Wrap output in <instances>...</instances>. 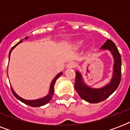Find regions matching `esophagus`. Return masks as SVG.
<instances>
[{"label":"esophagus","mask_w":130,"mask_h":130,"mask_svg":"<svg viewBox=\"0 0 130 130\" xmlns=\"http://www.w3.org/2000/svg\"><path fill=\"white\" fill-rule=\"evenodd\" d=\"M75 67V63L74 62H70L67 65V69H71Z\"/></svg>","instance_id":"obj_1"}]
</instances>
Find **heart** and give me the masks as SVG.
<instances>
[{
  "label": "heart",
  "mask_w": 130,
  "mask_h": 130,
  "mask_svg": "<svg viewBox=\"0 0 130 130\" xmlns=\"http://www.w3.org/2000/svg\"><path fill=\"white\" fill-rule=\"evenodd\" d=\"M82 44V40H79V41H78L77 42V44H78V45H80V44Z\"/></svg>",
  "instance_id": "b5f03b06"
}]
</instances>
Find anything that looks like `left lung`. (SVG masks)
I'll return each instance as SVG.
<instances>
[{
	"label": "left lung",
	"instance_id": "left-lung-1",
	"mask_svg": "<svg viewBox=\"0 0 130 130\" xmlns=\"http://www.w3.org/2000/svg\"><path fill=\"white\" fill-rule=\"evenodd\" d=\"M108 51L113 56V65L111 79L108 84L101 88H92L85 83L79 70L75 71V89L82 99L90 103H98L107 99L118 88L121 81V58L118 49L111 40H107L99 49Z\"/></svg>",
	"mask_w": 130,
	"mask_h": 130
}]
</instances>
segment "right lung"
<instances>
[{"label":"right lung","mask_w":130,"mask_h":130,"mask_svg":"<svg viewBox=\"0 0 130 130\" xmlns=\"http://www.w3.org/2000/svg\"><path fill=\"white\" fill-rule=\"evenodd\" d=\"M27 39H28V37L25 38V40H27ZM22 40H23V39H22L21 41L19 42L17 44H15V46H14L11 49V51H10L9 54V59H10V56H11V52H12V51H13V49L15 48V47L17 46V45L19 44L22 42ZM62 74H63V72L61 71V72L58 73V74H57L55 77H54V79H53V80H52V82H51L48 94H47L45 96L42 97V98H40V99H34V100H26V99H23V98H21V96H19V95L15 92V91H14V90H13V88H12V86H11V91H12L13 95L15 96V97L16 98V99L19 100V101H21V102H22V103H25V105H29V106H31V107H41V106L46 105L47 103H49V101L51 100V99H52V97H53V94H54V86H55V82H56V81H57V79H58V78H59V77H60Z\"/></svg>","instance_id":"right-lung-1"}]
</instances>
